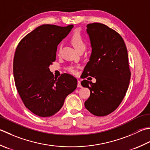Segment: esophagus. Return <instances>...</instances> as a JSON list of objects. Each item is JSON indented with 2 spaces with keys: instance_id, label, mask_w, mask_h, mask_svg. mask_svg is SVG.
<instances>
[{
  "instance_id": "1",
  "label": "esophagus",
  "mask_w": 150,
  "mask_h": 150,
  "mask_svg": "<svg viewBox=\"0 0 150 150\" xmlns=\"http://www.w3.org/2000/svg\"><path fill=\"white\" fill-rule=\"evenodd\" d=\"M77 87L78 88H81L82 87V85L81 84V81H78V82H77Z\"/></svg>"
}]
</instances>
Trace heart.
Listing matches in <instances>:
<instances>
[{"label": "heart", "instance_id": "b5f03b06", "mask_svg": "<svg viewBox=\"0 0 150 150\" xmlns=\"http://www.w3.org/2000/svg\"><path fill=\"white\" fill-rule=\"evenodd\" d=\"M70 42L71 43L73 46L74 47V48L78 52L84 51L85 49H86V43H85L83 38L81 36V34L78 32H75L72 35L71 37L70 38ZM60 48L61 46L60 45L59 47H58V51H60ZM67 69L69 72L74 73V74L77 73V69H76V67L75 66H69Z\"/></svg>", "mask_w": 150, "mask_h": 150}]
</instances>
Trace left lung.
Here are the masks:
<instances>
[{
    "label": "left lung",
    "mask_w": 150,
    "mask_h": 150,
    "mask_svg": "<svg viewBox=\"0 0 150 150\" xmlns=\"http://www.w3.org/2000/svg\"><path fill=\"white\" fill-rule=\"evenodd\" d=\"M86 27L92 53L83 79L91 76L96 82H81L90 90L84 106L93 115L104 116L118 107L127 91L131 78L127 50L122 36L108 26L93 23Z\"/></svg>",
    "instance_id": "8db88e82"
}]
</instances>
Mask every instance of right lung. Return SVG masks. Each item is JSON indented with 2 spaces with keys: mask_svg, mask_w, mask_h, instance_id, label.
<instances>
[{
  "mask_svg": "<svg viewBox=\"0 0 150 150\" xmlns=\"http://www.w3.org/2000/svg\"><path fill=\"white\" fill-rule=\"evenodd\" d=\"M73 25H43L21 40L13 58V77L25 107L40 117H49L62 107L77 88V81L64 73L56 78L49 66L56 60L57 46Z\"/></svg>",
  "mask_w": 150,
  "mask_h": 150,
  "instance_id": "add662e5",
  "label": "right lung"
}]
</instances>
